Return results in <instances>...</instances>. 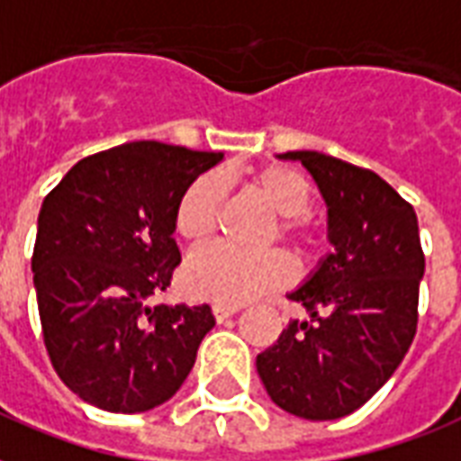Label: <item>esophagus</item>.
I'll return each instance as SVG.
<instances>
[{
  "label": "esophagus",
  "mask_w": 461,
  "mask_h": 461,
  "mask_svg": "<svg viewBox=\"0 0 461 461\" xmlns=\"http://www.w3.org/2000/svg\"><path fill=\"white\" fill-rule=\"evenodd\" d=\"M239 307H234V304H215L212 307V314H215L217 321H224V319H230L231 314H237Z\"/></svg>",
  "instance_id": "1"
}]
</instances>
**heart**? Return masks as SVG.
Wrapping results in <instances>:
<instances>
[{"instance_id": "b5f03b06", "label": "heart", "mask_w": 461, "mask_h": 461, "mask_svg": "<svg viewBox=\"0 0 461 461\" xmlns=\"http://www.w3.org/2000/svg\"><path fill=\"white\" fill-rule=\"evenodd\" d=\"M249 191L258 195L276 212V224L268 230L266 244L283 239L293 249L294 258L309 261L319 239L307 220V178L285 164H266L249 174ZM222 207V185L215 176H198L188 184L174 210V230L185 244L203 246L215 234ZM294 276L290 256L283 251H263L244 256L227 249H207L185 263L181 285L185 294L215 304H244L258 294L285 287Z\"/></svg>"}]
</instances>
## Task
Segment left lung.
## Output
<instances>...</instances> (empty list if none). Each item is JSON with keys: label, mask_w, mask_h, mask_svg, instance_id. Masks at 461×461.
Segmentation results:
<instances>
[{"label": "left lung", "mask_w": 461, "mask_h": 461, "mask_svg": "<svg viewBox=\"0 0 461 461\" xmlns=\"http://www.w3.org/2000/svg\"><path fill=\"white\" fill-rule=\"evenodd\" d=\"M302 161L329 212L331 254L287 297L309 321H290L256 357L273 402L307 420H336L377 394L409 353L426 256L411 203L370 168L321 152Z\"/></svg>", "instance_id": "8db88e82"}]
</instances>
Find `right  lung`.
Returning <instances> with one entry per match:
<instances>
[{"label":"right lung","instance_id":"add662e5","mask_svg":"<svg viewBox=\"0 0 461 461\" xmlns=\"http://www.w3.org/2000/svg\"><path fill=\"white\" fill-rule=\"evenodd\" d=\"M222 152L128 142L77 161L43 200L33 285L48 356L79 399L111 413L168 402L215 326L207 304H149L181 254L174 210Z\"/></svg>","mask_w":461,"mask_h":461}]
</instances>
